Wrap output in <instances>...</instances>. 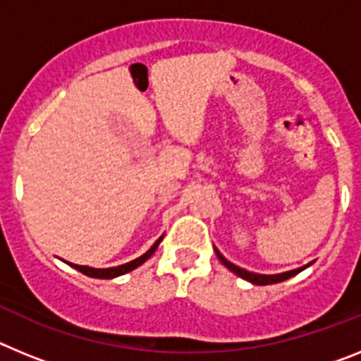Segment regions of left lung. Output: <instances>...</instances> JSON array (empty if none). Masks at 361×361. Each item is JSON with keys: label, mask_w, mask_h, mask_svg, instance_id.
Returning <instances> with one entry per match:
<instances>
[{"label": "left lung", "mask_w": 361, "mask_h": 361, "mask_svg": "<svg viewBox=\"0 0 361 361\" xmlns=\"http://www.w3.org/2000/svg\"><path fill=\"white\" fill-rule=\"evenodd\" d=\"M215 253H216V257H219L220 262L224 264V266L228 267L229 271H233L235 275H238V276H240V279L247 280V282L257 283V286H269V283L283 282V280L291 279V276L298 275L300 271H304L305 267H309V264H307V266H304V267H298V269H293V271H286V273H279V275H258V273H251V271H245V269H242V267H238V266H235V264H231V262H229V260H226V258L222 257V255H220L219 250H215Z\"/></svg>", "instance_id": "1"}]
</instances>
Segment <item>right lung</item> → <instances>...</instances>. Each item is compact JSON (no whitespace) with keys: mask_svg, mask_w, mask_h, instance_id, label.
Returning <instances> with one entry per match:
<instances>
[{"mask_svg":"<svg viewBox=\"0 0 361 361\" xmlns=\"http://www.w3.org/2000/svg\"><path fill=\"white\" fill-rule=\"evenodd\" d=\"M162 237L159 238L155 244L149 247L148 251H146L145 255H141L139 258H135V260H132V262L128 264H123V266H117V267H106V269H95V267H88V266H78V264H70V266L73 267V269L81 271L82 275L86 276H92V279H116V276H121L124 275V273H130V271H133L135 267H139L141 264H145L146 260H148L149 257H152L153 253H155V250H157V245L161 244Z\"/></svg>","mask_w":361,"mask_h":361,"instance_id":"add662e5","label":"right lung"}]
</instances>
